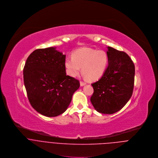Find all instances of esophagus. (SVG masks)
Here are the masks:
<instances>
[{
  "label": "esophagus",
  "mask_w": 158,
  "mask_h": 158,
  "mask_svg": "<svg viewBox=\"0 0 158 158\" xmlns=\"http://www.w3.org/2000/svg\"><path fill=\"white\" fill-rule=\"evenodd\" d=\"M86 85V83L85 82H83V81H80V86H84V85Z\"/></svg>",
  "instance_id": "esophagus-1"
}]
</instances>
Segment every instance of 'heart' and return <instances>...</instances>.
I'll list each match as a JSON object with an SVG mask.
<instances>
[{
	"instance_id": "1",
	"label": "heart",
	"mask_w": 158,
	"mask_h": 158,
	"mask_svg": "<svg viewBox=\"0 0 158 158\" xmlns=\"http://www.w3.org/2000/svg\"><path fill=\"white\" fill-rule=\"evenodd\" d=\"M108 64V56L106 52L90 48L77 50L65 61L66 72L70 76L76 77L82 67L83 73L89 80L100 78Z\"/></svg>"
}]
</instances>
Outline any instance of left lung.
Wrapping results in <instances>:
<instances>
[{"label":"left lung","instance_id":"1","mask_svg":"<svg viewBox=\"0 0 158 158\" xmlns=\"http://www.w3.org/2000/svg\"><path fill=\"white\" fill-rule=\"evenodd\" d=\"M108 66L100 79L91 84L94 92L90 101L98 112L113 114L131 98L134 88L135 67L124 52L108 47Z\"/></svg>","mask_w":158,"mask_h":158}]
</instances>
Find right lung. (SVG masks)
Returning a JSON list of instances; mask_svg holds the SVG:
<instances>
[{"mask_svg": "<svg viewBox=\"0 0 158 158\" xmlns=\"http://www.w3.org/2000/svg\"><path fill=\"white\" fill-rule=\"evenodd\" d=\"M65 57L55 47H49L34 50L26 60L23 81L28 99L44 116L64 113L80 87L78 80L66 75Z\"/></svg>", "mask_w": 158, "mask_h": 158, "instance_id": "obj_1", "label": "right lung"}]
</instances>
